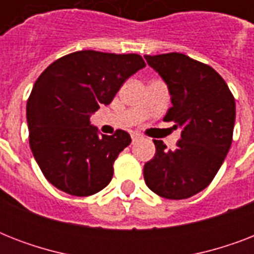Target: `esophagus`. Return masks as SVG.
Instances as JSON below:
<instances>
[{"label": "esophagus", "instance_id": "34e87169", "mask_svg": "<svg viewBox=\"0 0 254 254\" xmlns=\"http://www.w3.org/2000/svg\"><path fill=\"white\" fill-rule=\"evenodd\" d=\"M139 139H142V135L138 134V133H131V141L133 142H137Z\"/></svg>", "mask_w": 254, "mask_h": 254}]
</instances>
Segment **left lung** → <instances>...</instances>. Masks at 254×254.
<instances>
[{"instance_id": "left-lung-1", "label": "left lung", "mask_w": 254, "mask_h": 254, "mask_svg": "<svg viewBox=\"0 0 254 254\" xmlns=\"http://www.w3.org/2000/svg\"><path fill=\"white\" fill-rule=\"evenodd\" d=\"M169 88L173 107L163 121L181 127L177 149L154 139V158L145 163L149 189L166 199H187L212 182L228 154L236 119L235 97L209 65L185 54L145 55Z\"/></svg>"}]
</instances>
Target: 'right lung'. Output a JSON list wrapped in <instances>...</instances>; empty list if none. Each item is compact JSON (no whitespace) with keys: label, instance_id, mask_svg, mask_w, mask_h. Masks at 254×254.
Returning a JSON list of instances; mask_svg holds the SVG:
<instances>
[{"label":"right lung","instance_id":"right-lung-1","mask_svg":"<svg viewBox=\"0 0 254 254\" xmlns=\"http://www.w3.org/2000/svg\"><path fill=\"white\" fill-rule=\"evenodd\" d=\"M137 54L84 50L41 73L26 105L30 149L46 179L63 192L89 196L109 185L129 133L100 134L92 113L111 104L127 79L145 67Z\"/></svg>","mask_w":254,"mask_h":254}]
</instances>
